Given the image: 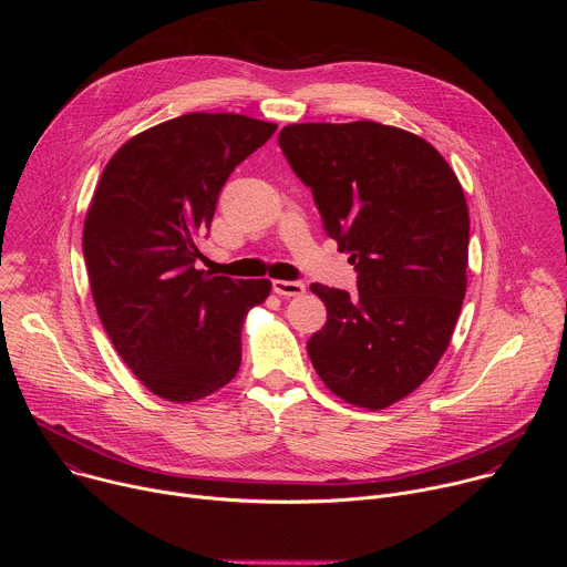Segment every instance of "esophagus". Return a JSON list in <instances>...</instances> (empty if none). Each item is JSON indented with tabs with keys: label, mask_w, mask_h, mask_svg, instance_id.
<instances>
[{
	"label": "esophagus",
	"mask_w": 567,
	"mask_h": 567,
	"mask_svg": "<svg viewBox=\"0 0 567 567\" xmlns=\"http://www.w3.org/2000/svg\"><path fill=\"white\" fill-rule=\"evenodd\" d=\"M274 291L278 296H302L305 293V285L300 280H274Z\"/></svg>",
	"instance_id": "34e87169"
}]
</instances>
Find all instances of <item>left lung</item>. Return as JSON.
Wrapping results in <instances>:
<instances>
[{
    "label": "left lung",
    "mask_w": 567,
    "mask_h": 567,
    "mask_svg": "<svg viewBox=\"0 0 567 567\" xmlns=\"http://www.w3.org/2000/svg\"><path fill=\"white\" fill-rule=\"evenodd\" d=\"M278 143L357 271V296L309 287L328 309L307 341L311 365L348 403L388 409L435 370L455 330L468 262L462 186L422 136L372 121L287 125Z\"/></svg>",
    "instance_id": "8db88e82"
}]
</instances>
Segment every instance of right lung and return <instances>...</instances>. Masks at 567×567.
<instances>
[{
  "instance_id": "right-lung-1",
  "label": "right lung",
  "mask_w": 567,
  "mask_h": 567,
  "mask_svg": "<svg viewBox=\"0 0 567 567\" xmlns=\"http://www.w3.org/2000/svg\"><path fill=\"white\" fill-rule=\"evenodd\" d=\"M274 123L186 114L130 138L105 166L83 230L94 302L127 368L168 401L226 385L241 361V322L269 280L195 269L230 173L265 145Z\"/></svg>"
}]
</instances>
